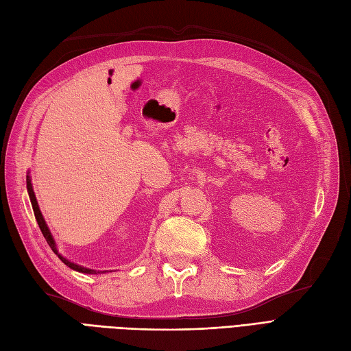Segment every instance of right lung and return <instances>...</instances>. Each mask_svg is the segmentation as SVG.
<instances>
[{
    "instance_id": "1",
    "label": "right lung",
    "mask_w": 351,
    "mask_h": 351,
    "mask_svg": "<svg viewBox=\"0 0 351 351\" xmlns=\"http://www.w3.org/2000/svg\"><path fill=\"white\" fill-rule=\"evenodd\" d=\"M26 188H28V193H29V199H31V203H32V209H34L35 219H37V222H38V226H40V230H41V232H43V236H44V239L47 240L49 246L51 247L53 252H55V254L58 255V258L60 259V261L64 263L65 265H68L69 268H73V269H75V271H80V273H87V274H95V273H99V271H95V269L84 268V267H82V265H77V264H74V263H71V261H68L66 258H64V256H62V255L58 252L55 240H53V237H51V232H50V230H49V227H47V223H46V221H44L43 215H41V212H40L38 203H37V199H35V194H34L32 184H31V179H29V178L26 179Z\"/></svg>"
}]
</instances>
